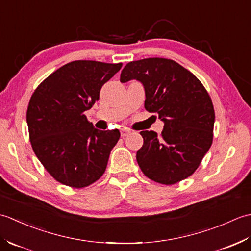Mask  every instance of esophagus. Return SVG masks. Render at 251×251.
I'll list each match as a JSON object with an SVG mask.
<instances>
[{"label":"esophagus","mask_w":251,"mask_h":251,"mask_svg":"<svg viewBox=\"0 0 251 251\" xmlns=\"http://www.w3.org/2000/svg\"><path fill=\"white\" fill-rule=\"evenodd\" d=\"M129 134H130V130L129 129H127V128L121 129V136L122 137H126V136H128Z\"/></svg>","instance_id":"obj_1"}]
</instances>
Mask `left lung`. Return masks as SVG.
<instances>
[{
  "label": "left lung",
  "instance_id": "8db88e82",
  "mask_svg": "<svg viewBox=\"0 0 251 251\" xmlns=\"http://www.w3.org/2000/svg\"><path fill=\"white\" fill-rule=\"evenodd\" d=\"M140 81L145 108L164 122L162 134L143 130L137 152L142 173L157 183L172 185L193 175L214 139L215 110L209 94L193 73L166 58L128 62L121 82Z\"/></svg>",
  "mask_w": 251,
  "mask_h": 251
}]
</instances>
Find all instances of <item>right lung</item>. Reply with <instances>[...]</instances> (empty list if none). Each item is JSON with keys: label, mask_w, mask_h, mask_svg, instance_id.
<instances>
[{"label": "right lung", "mask_w": 251, "mask_h": 251, "mask_svg": "<svg viewBox=\"0 0 251 251\" xmlns=\"http://www.w3.org/2000/svg\"><path fill=\"white\" fill-rule=\"evenodd\" d=\"M122 63L75 60L47 76L32 94L29 138L36 157L52 178L74 189L96 182L105 172L119 129L98 130L84 112Z\"/></svg>", "instance_id": "1"}]
</instances>
